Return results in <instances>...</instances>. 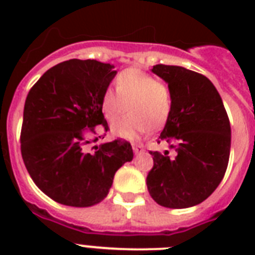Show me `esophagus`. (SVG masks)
Wrapping results in <instances>:
<instances>
[{"label":"esophagus","mask_w":255,"mask_h":255,"mask_svg":"<svg viewBox=\"0 0 255 255\" xmlns=\"http://www.w3.org/2000/svg\"><path fill=\"white\" fill-rule=\"evenodd\" d=\"M132 148H133V152H135L136 155H139V153H143L144 152V147L141 144H133Z\"/></svg>","instance_id":"obj_1"}]
</instances>
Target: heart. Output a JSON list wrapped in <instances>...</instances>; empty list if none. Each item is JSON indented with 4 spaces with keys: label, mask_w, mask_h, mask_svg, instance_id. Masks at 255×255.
I'll use <instances>...</instances> for the list:
<instances>
[{
    "label": "heart",
    "mask_w": 255,
    "mask_h": 255,
    "mask_svg": "<svg viewBox=\"0 0 255 255\" xmlns=\"http://www.w3.org/2000/svg\"><path fill=\"white\" fill-rule=\"evenodd\" d=\"M124 119L114 126L122 137H135L151 129H159L169 119L173 95L164 82L136 69H127L116 78V91L108 88L102 96V111L108 122H116L127 110Z\"/></svg>",
    "instance_id": "heart-1"
}]
</instances>
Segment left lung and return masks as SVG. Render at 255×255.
<instances>
[{"mask_svg": "<svg viewBox=\"0 0 255 255\" xmlns=\"http://www.w3.org/2000/svg\"><path fill=\"white\" fill-rule=\"evenodd\" d=\"M152 71L172 90L169 119L156 143H168L170 159L151 151L153 167L147 186L159 205L182 209L197 205L217 189L230 155V122L213 83L202 74L180 66L156 65Z\"/></svg>", "mask_w": 255, "mask_h": 255, "instance_id": "left-lung-1", "label": "left lung"}]
</instances>
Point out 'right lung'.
<instances>
[{"label": "right lung", "mask_w": 255, "mask_h": 255, "mask_svg": "<svg viewBox=\"0 0 255 255\" xmlns=\"http://www.w3.org/2000/svg\"><path fill=\"white\" fill-rule=\"evenodd\" d=\"M95 59H70L49 69L30 88L23 108L21 153L35 185L67 206L95 205L111 188L115 172L133 157L123 139L100 144L96 129H110L102 96L116 75ZM103 135V136H104Z\"/></svg>", "instance_id": "add662e5"}]
</instances>
